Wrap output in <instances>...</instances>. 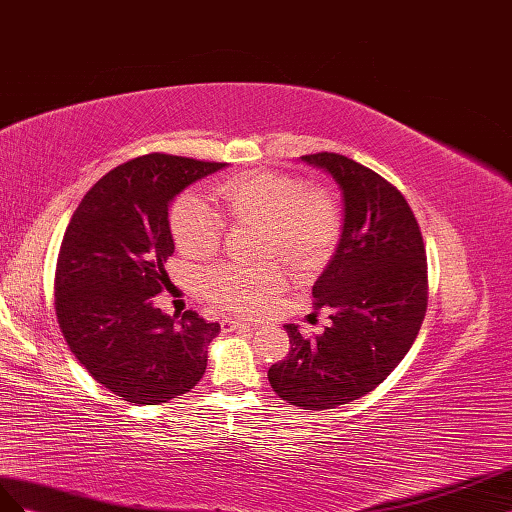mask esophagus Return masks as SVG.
<instances>
[{
	"instance_id": "1",
	"label": "esophagus",
	"mask_w": 512,
	"mask_h": 512,
	"mask_svg": "<svg viewBox=\"0 0 512 512\" xmlns=\"http://www.w3.org/2000/svg\"><path fill=\"white\" fill-rule=\"evenodd\" d=\"M221 326H223V330H225V332L253 328V324H248V321H242V319H231V317H225V319L221 321Z\"/></svg>"
}]
</instances>
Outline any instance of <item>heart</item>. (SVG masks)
I'll use <instances>...</instances> for the list:
<instances>
[{
    "instance_id": "heart-1",
    "label": "heart",
    "mask_w": 512,
    "mask_h": 512,
    "mask_svg": "<svg viewBox=\"0 0 512 512\" xmlns=\"http://www.w3.org/2000/svg\"><path fill=\"white\" fill-rule=\"evenodd\" d=\"M225 216L259 225L257 255H276L294 270H313L330 255L341 229L339 201L328 188H306L296 175L244 171L216 186ZM171 236L184 255L208 257L221 246L225 218L197 191H186L169 210ZM201 287L214 304L236 313H255L283 289V272L266 259L253 266L218 264L201 274Z\"/></svg>"
}]
</instances>
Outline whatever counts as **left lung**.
Here are the masks:
<instances>
[{
	"mask_svg": "<svg viewBox=\"0 0 512 512\" xmlns=\"http://www.w3.org/2000/svg\"><path fill=\"white\" fill-rule=\"evenodd\" d=\"M302 160L343 195L341 240L313 285L332 324L315 339L287 324L291 349L268 379L283 401L319 412L364 397L410 352L427 313V255L412 208L382 175L334 152Z\"/></svg>",
	"mask_w": 512,
	"mask_h": 512,
	"instance_id": "1",
	"label": "left lung"
}]
</instances>
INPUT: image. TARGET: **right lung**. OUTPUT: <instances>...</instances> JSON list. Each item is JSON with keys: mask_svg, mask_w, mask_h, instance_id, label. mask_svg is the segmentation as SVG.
<instances>
[{"mask_svg": "<svg viewBox=\"0 0 512 512\" xmlns=\"http://www.w3.org/2000/svg\"><path fill=\"white\" fill-rule=\"evenodd\" d=\"M225 163L145 154L109 171L72 214L55 268V313L70 352L128 403L158 405L206 373L221 326L154 306L169 285V203Z\"/></svg>", "mask_w": 512, "mask_h": 512, "instance_id": "right-lung-1", "label": "right lung"}]
</instances>
